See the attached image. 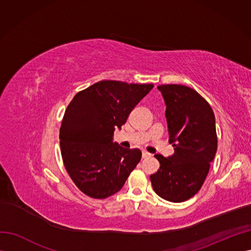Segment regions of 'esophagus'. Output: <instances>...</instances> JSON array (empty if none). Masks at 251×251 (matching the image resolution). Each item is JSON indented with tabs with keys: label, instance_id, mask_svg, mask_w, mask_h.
<instances>
[{
	"label": "esophagus",
	"instance_id": "obj_1",
	"mask_svg": "<svg viewBox=\"0 0 251 251\" xmlns=\"http://www.w3.org/2000/svg\"><path fill=\"white\" fill-rule=\"evenodd\" d=\"M149 157H151V154L148 153V151H142V158L144 159V158H149Z\"/></svg>",
	"mask_w": 251,
	"mask_h": 251
}]
</instances>
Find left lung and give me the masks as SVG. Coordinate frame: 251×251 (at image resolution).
I'll return each instance as SVG.
<instances>
[{"mask_svg": "<svg viewBox=\"0 0 251 251\" xmlns=\"http://www.w3.org/2000/svg\"><path fill=\"white\" fill-rule=\"evenodd\" d=\"M166 105L170 143L175 153L160 154L157 173L151 175L155 193L162 199L179 203L200 191L217 153L215 114L209 103L194 89L182 85H161Z\"/></svg>", "mask_w": 251, "mask_h": 251, "instance_id": "1", "label": "left lung"}]
</instances>
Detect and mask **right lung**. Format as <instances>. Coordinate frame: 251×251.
Returning a JSON list of instances; mask_svg holds the SVG:
<instances>
[{
    "label": "right lung",
    "instance_id": "add662e5",
    "mask_svg": "<svg viewBox=\"0 0 251 251\" xmlns=\"http://www.w3.org/2000/svg\"><path fill=\"white\" fill-rule=\"evenodd\" d=\"M151 83L101 80L78 92L68 105L59 130L65 168L80 191L94 199L119 192L141 159L139 149L113 142Z\"/></svg>",
    "mask_w": 251,
    "mask_h": 251
}]
</instances>
